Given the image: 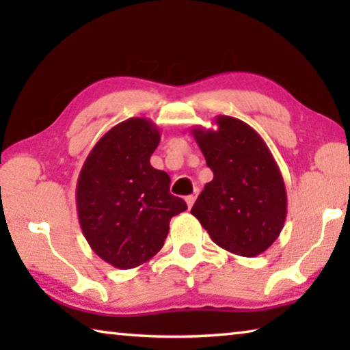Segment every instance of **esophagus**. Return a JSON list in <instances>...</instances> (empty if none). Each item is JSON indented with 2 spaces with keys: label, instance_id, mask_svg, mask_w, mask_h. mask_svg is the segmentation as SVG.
I'll use <instances>...</instances> for the list:
<instances>
[{
  "label": "esophagus",
  "instance_id": "esophagus-1",
  "mask_svg": "<svg viewBox=\"0 0 350 350\" xmlns=\"http://www.w3.org/2000/svg\"><path fill=\"white\" fill-rule=\"evenodd\" d=\"M187 205L188 208H191V206L194 205V202H196V194H189V196H187Z\"/></svg>",
  "mask_w": 350,
  "mask_h": 350
}]
</instances>
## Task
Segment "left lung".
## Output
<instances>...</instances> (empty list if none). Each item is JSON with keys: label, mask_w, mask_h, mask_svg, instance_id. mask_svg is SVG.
Wrapping results in <instances>:
<instances>
[{"label": "left lung", "mask_w": 350, "mask_h": 350, "mask_svg": "<svg viewBox=\"0 0 350 350\" xmlns=\"http://www.w3.org/2000/svg\"><path fill=\"white\" fill-rule=\"evenodd\" d=\"M217 129H193L213 180L199 194L191 215L215 244L253 258L273 244L287 216L280 167L262 137L239 118L216 117Z\"/></svg>", "instance_id": "left-lung-1"}]
</instances>
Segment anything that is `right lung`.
<instances>
[{
  "instance_id": "obj_1",
  "label": "right lung",
  "mask_w": 350,
  "mask_h": 350,
  "mask_svg": "<svg viewBox=\"0 0 350 350\" xmlns=\"http://www.w3.org/2000/svg\"><path fill=\"white\" fill-rule=\"evenodd\" d=\"M159 142L151 120L128 118L94 145L77 180L81 232L116 269L150 260L163 247L171 217L187 210L185 200L170 193V176L151 167Z\"/></svg>"
}]
</instances>
